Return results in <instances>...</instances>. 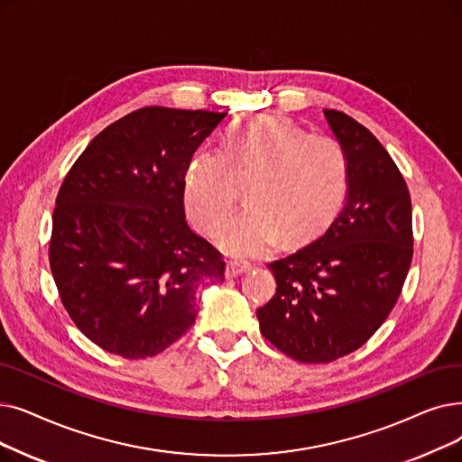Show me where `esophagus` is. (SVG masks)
Wrapping results in <instances>:
<instances>
[{
  "instance_id": "obj_1",
  "label": "esophagus",
  "mask_w": 462,
  "mask_h": 462,
  "mask_svg": "<svg viewBox=\"0 0 462 462\" xmlns=\"http://www.w3.org/2000/svg\"><path fill=\"white\" fill-rule=\"evenodd\" d=\"M251 270L249 263H239V260H228L226 263V277H236V275H242L245 272Z\"/></svg>"
}]
</instances>
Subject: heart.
<instances>
[{
	"instance_id": "heart-1",
	"label": "heart",
	"mask_w": 462,
	"mask_h": 462,
	"mask_svg": "<svg viewBox=\"0 0 462 462\" xmlns=\"http://www.w3.org/2000/svg\"><path fill=\"white\" fill-rule=\"evenodd\" d=\"M244 184L250 208L220 230L218 245L256 256L281 236L304 244L330 223L346 196L347 158L332 135L306 134L279 115L253 116L230 130L223 152L204 151L190 162L185 208L194 226L215 234Z\"/></svg>"
}]
</instances>
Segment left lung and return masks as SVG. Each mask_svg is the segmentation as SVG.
I'll return each instance as SVG.
<instances>
[{"instance_id": "8db88e82", "label": "left lung", "mask_w": 462, "mask_h": 462, "mask_svg": "<svg viewBox=\"0 0 462 462\" xmlns=\"http://www.w3.org/2000/svg\"><path fill=\"white\" fill-rule=\"evenodd\" d=\"M347 158V196L330 226L268 264L277 291L256 310L263 336L300 363H332L365 346L393 311L411 264V199L374 134L325 109Z\"/></svg>"}]
</instances>
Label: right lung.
<instances>
[{"label": "right lung", "mask_w": 462, "mask_h": 462, "mask_svg": "<svg viewBox=\"0 0 462 462\" xmlns=\"http://www.w3.org/2000/svg\"><path fill=\"white\" fill-rule=\"evenodd\" d=\"M226 113L143 107L99 132L56 196L49 263L60 300L90 342L147 358L196 320V291L225 260L185 220L192 154Z\"/></svg>", "instance_id": "right-lung-1"}]
</instances>
